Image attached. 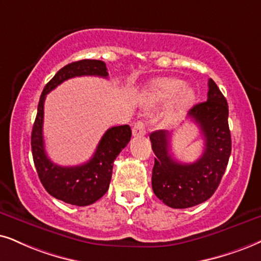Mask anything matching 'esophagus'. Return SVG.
<instances>
[{"instance_id":"1","label":"esophagus","mask_w":261,"mask_h":261,"mask_svg":"<svg viewBox=\"0 0 261 261\" xmlns=\"http://www.w3.org/2000/svg\"><path fill=\"white\" fill-rule=\"evenodd\" d=\"M133 134L134 136H143V135L146 134V124H144V121L140 120L134 125Z\"/></svg>"}]
</instances>
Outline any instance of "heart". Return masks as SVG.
<instances>
[{"label":"heart","mask_w":261,"mask_h":261,"mask_svg":"<svg viewBox=\"0 0 261 261\" xmlns=\"http://www.w3.org/2000/svg\"><path fill=\"white\" fill-rule=\"evenodd\" d=\"M171 101L170 120L179 119L195 105L196 90L184 83L183 79L176 77L155 79L148 85L144 94V103L147 106H164Z\"/></svg>","instance_id":"b5f03b06"}]
</instances>
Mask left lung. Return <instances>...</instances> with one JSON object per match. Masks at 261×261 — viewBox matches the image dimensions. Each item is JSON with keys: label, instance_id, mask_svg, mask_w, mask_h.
Returning <instances> with one entry per match:
<instances>
[{"label": "left lung", "instance_id": "8db88e82", "mask_svg": "<svg viewBox=\"0 0 261 261\" xmlns=\"http://www.w3.org/2000/svg\"><path fill=\"white\" fill-rule=\"evenodd\" d=\"M229 106L222 91L208 81L207 101L188 112V118L200 127L204 149L195 163H179L171 155L170 131L150 134L155 163L151 187L158 199L172 208H188L208 200L218 188L231 154Z\"/></svg>", "mask_w": 261, "mask_h": 261}]
</instances>
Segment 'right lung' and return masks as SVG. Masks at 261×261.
I'll list each match as a JSON object with an SVG mask.
<instances>
[{
    "instance_id": "add662e5",
    "label": "right lung",
    "mask_w": 261,
    "mask_h": 261,
    "mask_svg": "<svg viewBox=\"0 0 261 261\" xmlns=\"http://www.w3.org/2000/svg\"><path fill=\"white\" fill-rule=\"evenodd\" d=\"M82 75L107 78L106 64L100 60L87 59L72 62L59 70L43 89L31 134L32 156L43 187L55 199L75 206H88L96 202L107 193L115 158L126 147L131 138L128 125L108 128L91 159L78 166H60L47 156L43 140L45 96L62 82Z\"/></svg>"
}]
</instances>
